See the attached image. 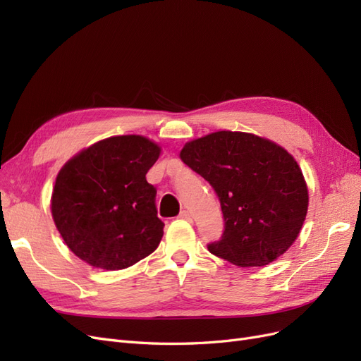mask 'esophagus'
<instances>
[{"mask_svg":"<svg viewBox=\"0 0 361 361\" xmlns=\"http://www.w3.org/2000/svg\"><path fill=\"white\" fill-rule=\"evenodd\" d=\"M179 218H182V220H191V215L188 211H180Z\"/></svg>","mask_w":361,"mask_h":361,"instance_id":"34e87169","label":"esophagus"}]
</instances>
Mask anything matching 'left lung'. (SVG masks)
<instances>
[{"instance_id": "left-lung-1", "label": "left lung", "mask_w": 361, "mask_h": 361, "mask_svg": "<svg viewBox=\"0 0 361 361\" xmlns=\"http://www.w3.org/2000/svg\"><path fill=\"white\" fill-rule=\"evenodd\" d=\"M180 159L209 182L224 216L212 255L236 267H264L286 253L309 209L298 162L265 137L216 130L185 143Z\"/></svg>"}]
</instances>
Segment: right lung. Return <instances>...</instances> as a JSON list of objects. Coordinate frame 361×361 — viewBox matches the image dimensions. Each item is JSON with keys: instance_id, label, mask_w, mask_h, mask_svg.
<instances>
[{"instance_id": "right-lung-1", "label": "right lung", "mask_w": 361, "mask_h": 361, "mask_svg": "<svg viewBox=\"0 0 361 361\" xmlns=\"http://www.w3.org/2000/svg\"><path fill=\"white\" fill-rule=\"evenodd\" d=\"M161 146L143 135H116L82 149L60 169L51 214L64 244L90 267L117 271L158 248L164 223L146 173Z\"/></svg>"}]
</instances>
